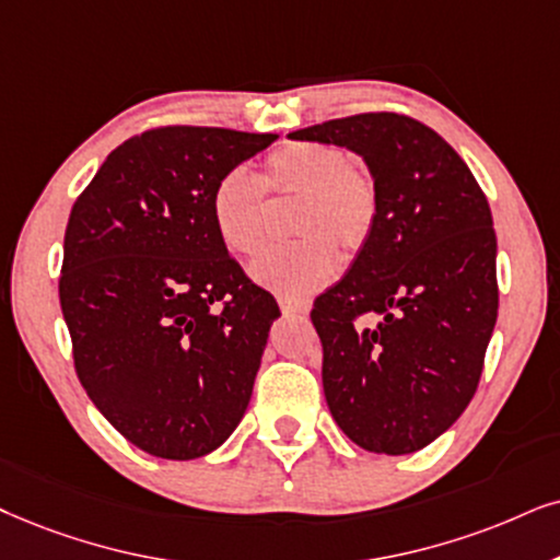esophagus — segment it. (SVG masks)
<instances>
[{
  "label": "esophagus",
  "instance_id": "34e87169",
  "mask_svg": "<svg viewBox=\"0 0 560 560\" xmlns=\"http://www.w3.org/2000/svg\"><path fill=\"white\" fill-rule=\"evenodd\" d=\"M279 307L284 315H304L307 313V302L289 300V296H279Z\"/></svg>",
  "mask_w": 560,
  "mask_h": 560
}]
</instances>
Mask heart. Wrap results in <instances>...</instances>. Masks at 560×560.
I'll return each instance as SVG.
<instances>
[{"label": "heart", "instance_id": "obj_1", "mask_svg": "<svg viewBox=\"0 0 560 560\" xmlns=\"http://www.w3.org/2000/svg\"><path fill=\"white\" fill-rule=\"evenodd\" d=\"M294 201L289 232L294 243L260 258L253 273L276 294L300 300L328 284L338 253L353 258L372 240L380 217V188L359 162L328 141H292L273 150L258 175L230 170L211 190V222L222 245L256 258L271 237V203Z\"/></svg>", "mask_w": 560, "mask_h": 560}]
</instances>
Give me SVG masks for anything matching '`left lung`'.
Masks as SVG:
<instances>
[{
  "mask_svg": "<svg viewBox=\"0 0 560 560\" xmlns=\"http://www.w3.org/2000/svg\"><path fill=\"white\" fill-rule=\"evenodd\" d=\"M289 137L349 147L377 180L372 240L310 317L332 419L359 447L408 455L459 419L483 372L499 313L488 198L447 141L400 113Z\"/></svg>",
  "mask_w": 560,
  "mask_h": 560,
  "instance_id": "1",
  "label": "left lung"
}]
</instances>
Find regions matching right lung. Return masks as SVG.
Listing matches in <instances>:
<instances>
[{"instance_id": "right-lung-1", "label": "right lung", "mask_w": 560, "mask_h": 560, "mask_svg": "<svg viewBox=\"0 0 560 560\" xmlns=\"http://www.w3.org/2000/svg\"><path fill=\"white\" fill-rule=\"evenodd\" d=\"M279 139L160 126L116 147L77 196L59 276L74 372L131 444L209 455L243 419L279 304L211 222L217 180Z\"/></svg>"}]
</instances>
